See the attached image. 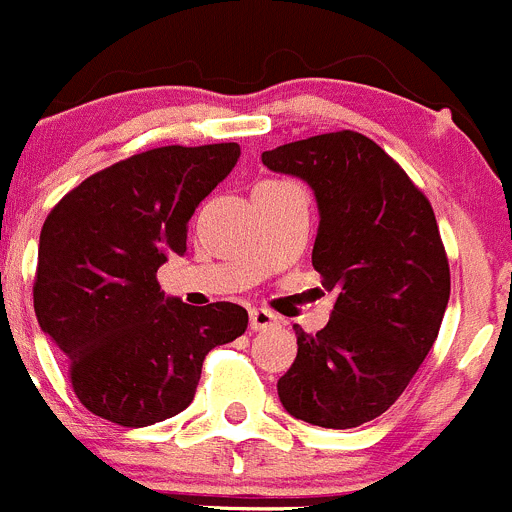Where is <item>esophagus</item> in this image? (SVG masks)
<instances>
[{
  "label": "esophagus",
  "instance_id": "34e87169",
  "mask_svg": "<svg viewBox=\"0 0 512 512\" xmlns=\"http://www.w3.org/2000/svg\"><path fill=\"white\" fill-rule=\"evenodd\" d=\"M248 319H251L253 332H266V329H274V326L279 324V316L271 314V311L266 309H251Z\"/></svg>",
  "mask_w": 512,
  "mask_h": 512
}]
</instances>
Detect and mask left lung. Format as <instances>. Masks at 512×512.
Listing matches in <instances>:
<instances>
[{
    "mask_svg": "<svg viewBox=\"0 0 512 512\" xmlns=\"http://www.w3.org/2000/svg\"><path fill=\"white\" fill-rule=\"evenodd\" d=\"M301 178L319 208L311 264L337 291L329 324L296 329L279 399L296 420L349 430L394 405L435 344L450 299V266L430 201L364 135H314L261 153Z\"/></svg>",
    "mask_w": 512,
    "mask_h": 512,
    "instance_id": "obj_1",
    "label": "left lung"
}]
</instances>
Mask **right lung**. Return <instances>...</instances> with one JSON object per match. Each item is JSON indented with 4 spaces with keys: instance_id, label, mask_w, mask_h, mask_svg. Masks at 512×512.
Wrapping results in <instances>:
<instances>
[{
    "instance_id": "right-lung-1",
    "label": "right lung",
    "mask_w": 512,
    "mask_h": 512,
    "mask_svg": "<svg viewBox=\"0 0 512 512\" xmlns=\"http://www.w3.org/2000/svg\"><path fill=\"white\" fill-rule=\"evenodd\" d=\"M238 158V143L148 150L82 180L47 216L34 314L92 415L123 427L178 415L206 354L246 332L243 306H188L155 279L170 253L183 256L193 211Z\"/></svg>"
}]
</instances>
